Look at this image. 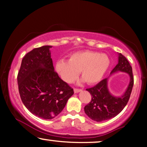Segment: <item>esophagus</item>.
<instances>
[{
	"label": "esophagus",
	"mask_w": 147,
	"mask_h": 147,
	"mask_svg": "<svg viewBox=\"0 0 147 147\" xmlns=\"http://www.w3.org/2000/svg\"><path fill=\"white\" fill-rule=\"evenodd\" d=\"M74 93H78V92H81L82 90L81 89H76V88H74Z\"/></svg>",
	"instance_id": "obj_1"
}]
</instances>
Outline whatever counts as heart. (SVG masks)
<instances>
[{
    "label": "heart",
    "instance_id": "heart-1",
    "mask_svg": "<svg viewBox=\"0 0 147 147\" xmlns=\"http://www.w3.org/2000/svg\"><path fill=\"white\" fill-rule=\"evenodd\" d=\"M110 65V59L106 54L92 51L76 52L69 56L67 61H57L55 69L64 81L70 83L78 77L80 71L81 82L95 84L104 77Z\"/></svg>",
    "mask_w": 147,
    "mask_h": 147
}]
</instances>
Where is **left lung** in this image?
<instances>
[{"label": "left lung", "mask_w": 147, "mask_h": 147, "mask_svg": "<svg viewBox=\"0 0 147 147\" xmlns=\"http://www.w3.org/2000/svg\"><path fill=\"white\" fill-rule=\"evenodd\" d=\"M118 72L127 74L130 77L129 84L121 96H114L110 92L108 86L109 78L102 80L94 87L86 89L91 94L92 100L84 107V111L94 121L102 122L115 117L128 103L133 87L134 78L132 67L121 53H118V63L110 72V76Z\"/></svg>", "instance_id": "8db88e82"}]
</instances>
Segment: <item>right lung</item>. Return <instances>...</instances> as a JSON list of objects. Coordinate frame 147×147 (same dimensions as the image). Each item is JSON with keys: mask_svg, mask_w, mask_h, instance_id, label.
Here are the masks:
<instances>
[{"mask_svg": "<svg viewBox=\"0 0 147 147\" xmlns=\"http://www.w3.org/2000/svg\"><path fill=\"white\" fill-rule=\"evenodd\" d=\"M51 45L26 54L17 76L22 102L34 115L46 120L57 116L74 94V90L55 71Z\"/></svg>", "mask_w": 147, "mask_h": 147, "instance_id": "obj_1", "label": "right lung"}]
</instances>
